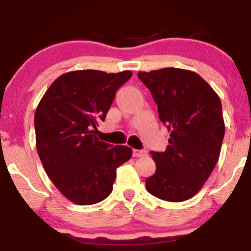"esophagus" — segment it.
Segmentation results:
<instances>
[{
	"mask_svg": "<svg viewBox=\"0 0 251 251\" xmlns=\"http://www.w3.org/2000/svg\"><path fill=\"white\" fill-rule=\"evenodd\" d=\"M147 154H148L147 150H143V149H134V150H133V156H134V157H143V156H145Z\"/></svg>",
	"mask_w": 251,
	"mask_h": 251,
	"instance_id": "34e87169",
	"label": "esophagus"
}]
</instances>
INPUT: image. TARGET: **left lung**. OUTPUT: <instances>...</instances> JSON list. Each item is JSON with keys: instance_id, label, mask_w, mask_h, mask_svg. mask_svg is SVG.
Listing matches in <instances>:
<instances>
[{"instance_id": "1", "label": "left lung", "mask_w": 251, "mask_h": 251, "mask_svg": "<svg viewBox=\"0 0 251 251\" xmlns=\"http://www.w3.org/2000/svg\"><path fill=\"white\" fill-rule=\"evenodd\" d=\"M138 77L170 130L165 151H151L156 171L145 181L147 190L164 201H186L201 190L218 161L224 138L221 100L199 74L183 69L140 71Z\"/></svg>"}]
</instances>
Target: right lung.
<instances>
[{"label": "right lung", "instance_id": "1", "mask_svg": "<svg viewBox=\"0 0 251 251\" xmlns=\"http://www.w3.org/2000/svg\"><path fill=\"white\" fill-rule=\"evenodd\" d=\"M132 75L70 71L50 85L38 104V155L52 183L74 203L87 206L108 197L117 168L132 156L129 147H113L96 137L117 90Z\"/></svg>", "mask_w": 251, "mask_h": 251}]
</instances>
